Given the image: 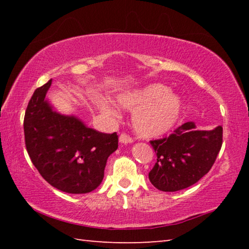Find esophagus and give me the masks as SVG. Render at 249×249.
I'll list each match as a JSON object with an SVG mask.
<instances>
[{"label": "esophagus", "mask_w": 249, "mask_h": 249, "mask_svg": "<svg viewBox=\"0 0 249 249\" xmlns=\"http://www.w3.org/2000/svg\"><path fill=\"white\" fill-rule=\"evenodd\" d=\"M119 140H120V142H122V144H129V142H133V138L128 136L127 134H124V133L120 135Z\"/></svg>", "instance_id": "obj_1"}]
</instances>
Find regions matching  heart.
Instances as JSON below:
<instances>
[{"instance_id": "heart-1", "label": "heart", "mask_w": 249, "mask_h": 249, "mask_svg": "<svg viewBox=\"0 0 249 249\" xmlns=\"http://www.w3.org/2000/svg\"><path fill=\"white\" fill-rule=\"evenodd\" d=\"M116 102L123 107H138L133 114V125L137 134L142 137H156L169 132L182 111L179 96L170 93L169 88L160 83L126 92L117 96ZM96 105L104 116L116 115L115 109L105 101H96Z\"/></svg>"}]
</instances>
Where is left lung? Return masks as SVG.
I'll return each instance as SVG.
<instances>
[{
    "label": "left lung",
    "mask_w": 249,
    "mask_h": 249,
    "mask_svg": "<svg viewBox=\"0 0 249 249\" xmlns=\"http://www.w3.org/2000/svg\"><path fill=\"white\" fill-rule=\"evenodd\" d=\"M157 156L149 180L160 191L175 192L196 183L215 162L223 142V128H196L187 122L168 137L149 142Z\"/></svg>",
    "instance_id": "obj_1"
}]
</instances>
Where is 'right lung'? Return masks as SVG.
Returning <instances> with one entry per match:
<instances>
[{"label": "right lung", "instance_id": "obj_1", "mask_svg": "<svg viewBox=\"0 0 249 249\" xmlns=\"http://www.w3.org/2000/svg\"><path fill=\"white\" fill-rule=\"evenodd\" d=\"M52 80L37 88L24 117L25 145L40 176L58 190L72 195L101 184L109 155L119 147L116 133L87 127L78 117L53 111L46 100Z\"/></svg>", "mask_w": 249, "mask_h": 249}]
</instances>
